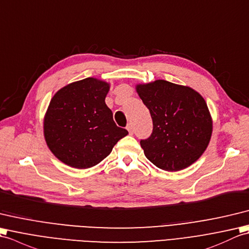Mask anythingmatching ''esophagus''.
Here are the masks:
<instances>
[{
  "label": "esophagus",
  "mask_w": 249,
  "mask_h": 249,
  "mask_svg": "<svg viewBox=\"0 0 249 249\" xmlns=\"http://www.w3.org/2000/svg\"><path fill=\"white\" fill-rule=\"evenodd\" d=\"M126 130L129 131L130 134L133 133V125H132V124H128V125H126Z\"/></svg>",
  "instance_id": "esophagus-1"
}]
</instances>
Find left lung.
Returning a JSON list of instances; mask_svg holds the SVG:
<instances>
[{
	"label": "left lung",
	"mask_w": 249,
	"mask_h": 249,
	"mask_svg": "<svg viewBox=\"0 0 249 249\" xmlns=\"http://www.w3.org/2000/svg\"><path fill=\"white\" fill-rule=\"evenodd\" d=\"M150 112L151 135L141 140L146 158L167 171L184 169L209 145L212 119L204 99L190 87L158 80L136 87Z\"/></svg>",
	"instance_id": "obj_1"
}]
</instances>
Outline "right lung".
I'll return each mask as SVG.
<instances>
[{"mask_svg":"<svg viewBox=\"0 0 249 249\" xmlns=\"http://www.w3.org/2000/svg\"><path fill=\"white\" fill-rule=\"evenodd\" d=\"M108 88L106 82L87 78L52 98L43 130L50 150L63 163L81 169L95 166L128 134L115 124L106 104Z\"/></svg>","mask_w":249,"mask_h":249,"instance_id":"1","label":"right lung"}]
</instances>
